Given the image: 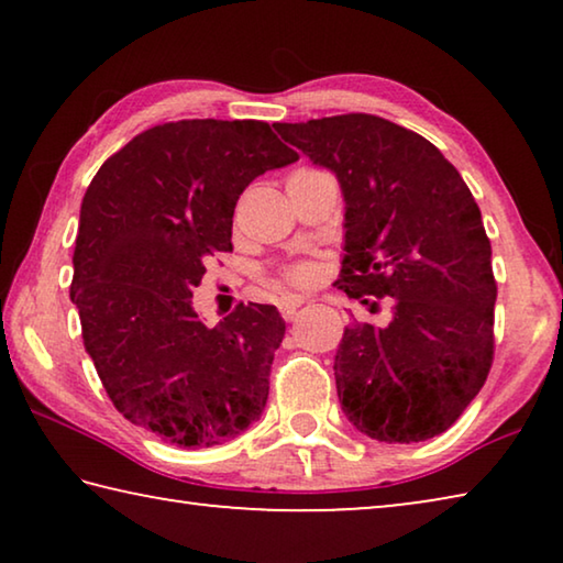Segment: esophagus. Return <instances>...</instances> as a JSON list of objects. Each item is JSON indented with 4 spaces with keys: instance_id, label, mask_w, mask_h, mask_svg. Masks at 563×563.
<instances>
[{
    "instance_id": "obj_1",
    "label": "esophagus",
    "mask_w": 563,
    "mask_h": 563,
    "mask_svg": "<svg viewBox=\"0 0 563 563\" xmlns=\"http://www.w3.org/2000/svg\"><path fill=\"white\" fill-rule=\"evenodd\" d=\"M300 305H305V298H298V295H288V298H283L280 305H278L280 316H283L285 320H292Z\"/></svg>"
}]
</instances>
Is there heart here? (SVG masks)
I'll use <instances>...</instances> for the list:
<instances>
[{
  "label": "heart",
  "mask_w": 563,
  "mask_h": 563,
  "mask_svg": "<svg viewBox=\"0 0 563 563\" xmlns=\"http://www.w3.org/2000/svg\"><path fill=\"white\" fill-rule=\"evenodd\" d=\"M278 283L290 285V288H308V285L316 283V268L310 263L288 265V268L280 271Z\"/></svg>",
  "instance_id": "b5f03b06"
}]
</instances>
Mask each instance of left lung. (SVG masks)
<instances>
[{"label":"left lung","instance_id":"obj_1","mask_svg":"<svg viewBox=\"0 0 563 563\" xmlns=\"http://www.w3.org/2000/svg\"><path fill=\"white\" fill-rule=\"evenodd\" d=\"M275 129L342 186L338 288L369 310L393 305L385 328H345L335 355L342 412L377 442L432 440L460 419L494 362L497 280L472 190L434 144L375 113Z\"/></svg>","mask_w":563,"mask_h":563}]
</instances>
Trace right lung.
<instances>
[{"mask_svg":"<svg viewBox=\"0 0 563 563\" xmlns=\"http://www.w3.org/2000/svg\"><path fill=\"white\" fill-rule=\"evenodd\" d=\"M292 161L265 121H168L103 161L84 194L69 288L84 347L113 407L164 442L221 444L268 402L275 305L241 302L208 328L190 298L206 263L233 251L245 186Z\"/></svg>","mask_w":563,"mask_h":563,"instance_id":"add662e5","label":"right lung"}]
</instances>
